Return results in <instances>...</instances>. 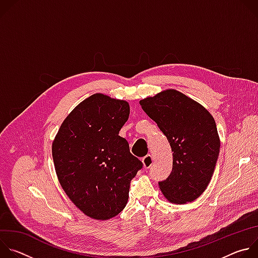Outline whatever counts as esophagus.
<instances>
[{"label":"esophagus","mask_w":258,"mask_h":258,"mask_svg":"<svg viewBox=\"0 0 258 258\" xmlns=\"http://www.w3.org/2000/svg\"><path fill=\"white\" fill-rule=\"evenodd\" d=\"M142 162H143V166L145 168H149L153 163V158L151 155H147L142 159Z\"/></svg>","instance_id":"obj_1"}]
</instances>
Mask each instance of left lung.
<instances>
[{
  "mask_svg": "<svg viewBox=\"0 0 258 258\" xmlns=\"http://www.w3.org/2000/svg\"><path fill=\"white\" fill-rule=\"evenodd\" d=\"M140 105L173 152L171 173L159 181V189L170 203L193 202L206 190L219 154L214 118L201 104L173 89L147 97Z\"/></svg>",
  "mask_w": 258,
  "mask_h": 258,
  "instance_id": "1",
  "label": "left lung"
}]
</instances>
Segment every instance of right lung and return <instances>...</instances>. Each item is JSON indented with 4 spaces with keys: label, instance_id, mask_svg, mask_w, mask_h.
Listing matches in <instances>:
<instances>
[{
    "label": "right lung",
    "instance_id": "right-lung-1",
    "mask_svg": "<svg viewBox=\"0 0 258 258\" xmlns=\"http://www.w3.org/2000/svg\"><path fill=\"white\" fill-rule=\"evenodd\" d=\"M128 115L126 101L97 93L72 110L53 141L60 185L91 218L107 220L123 210L130 182L143 166L118 136Z\"/></svg>",
    "mask_w": 258,
    "mask_h": 258
}]
</instances>
